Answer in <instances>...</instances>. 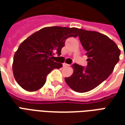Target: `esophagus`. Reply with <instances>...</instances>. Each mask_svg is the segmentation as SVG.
<instances>
[{"instance_id": "1", "label": "esophagus", "mask_w": 125, "mask_h": 125, "mask_svg": "<svg viewBox=\"0 0 125 125\" xmlns=\"http://www.w3.org/2000/svg\"><path fill=\"white\" fill-rule=\"evenodd\" d=\"M63 65L64 68H68V67H69V65H68V63H63Z\"/></svg>"}]
</instances>
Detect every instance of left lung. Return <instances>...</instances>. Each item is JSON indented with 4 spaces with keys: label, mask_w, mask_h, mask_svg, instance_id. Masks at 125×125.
<instances>
[{
    "label": "left lung",
    "mask_w": 125,
    "mask_h": 125,
    "mask_svg": "<svg viewBox=\"0 0 125 125\" xmlns=\"http://www.w3.org/2000/svg\"><path fill=\"white\" fill-rule=\"evenodd\" d=\"M79 38L87 52L86 68L74 63L72 75L65 78L70 88L78 92L92 90L104 82L119 61L121 50L117 45L104 34L78 29Z\"/></svg>",
    "instance_id": "8db88e82"
}]
</instances>
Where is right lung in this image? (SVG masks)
<instances>
[{
	"mask_svg": "<svg viewBox=\"0 0 125 125\" xmlns=\"http://www.w3.org/2000/svg\"><path fill=\"white\" fill-rule=\"evenodd\" d=\"M78 29L47 27L32 34L21 43L15 52L12 72L15 80L28 92L38 90L46 82V77L62 63L55 62L53 55L60 56L66 39L78 36Z\"/></svg>",
	"mask_w": 125,
	"mask_h": 125,
	"instance_id": "1",
	"label": "right lung"
}]
</instances>
